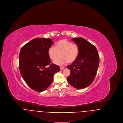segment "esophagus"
Here are the masks:
<instances>
[{"label": "esophagus", "instance_id": "1", "mask_svg": "<svg viewBox=\"0 0 123 123\" xmlns=\"http://www.w3.org/2000/svg\"><path fill=\"white\" fill-rule=\"evenodd\" d=\"M64 67H60V70H63L64 69Z\"/></svg>", "mask_w": 123, "mask_h": 123}]
</instances>
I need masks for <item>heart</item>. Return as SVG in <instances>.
Returning <instances> with one entry per match:
<instances>
[{"label": "heart", "instance_id": "obj_1", "mask_svg": "<svg viewBox=\"0 0 123 123\" xmlns=\"http://www.w3.org/2000/svg\"><path fill=\"white\" fill-rule=\"evenodd\" d=\"M79 53V47L76 43L66 39H63L57 42L55 47L51 46L48 49V54L50 58L53 60L58 58L60 55V57L56 59L54 63L55 64L62 65L68 62L70 63L76 60Z\"/></svg>", "mask_w": 123, "mask_h": 123}]
</instances>
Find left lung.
Returning <instances> with one entry per match:
<instances>
[{"mask_svg":"<svg viewBox=\"0 0 123 123\" xmlns=\"http://www.w3.org/2000/svg\"><path fill=\"white\" fill-rule=\"evenodd\" d=\"M79 47L76 60L67 66L70 74L67 81L72 86L82 89L94 81L99 65V55L95 47L83 38H72Z\"/></svg>","mask_w":123,"mask_h":123,"instance_id":"1","label":"left lung"}]
</instances>
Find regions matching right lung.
I'll return each mask as SVG.
<instances>
[{"label": "right lung", "instance_id": "add662e5", "mask_svg": "<svg viewBox=\"0 0 123 123\" xmlns=\"http://www.w3.org/2000/svg\"><path fill=\"white\" fill-rule=\"evenodd\" d=\"M53 43L50 38H35L22 47L19 55L21 75L29 87L37 92L45 90L59 72L58 65L51 64L48 49ZM47 65H50L47 68Z\"/></svg>", "mask_w": 123, "mask_h": 123}]
</instances>
